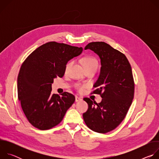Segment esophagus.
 <instances>
[{"label": "esophagus", "mask_w": 159, "mask_h": 159, "mask_svg": "<svg viewBox=\"0 0 159 159\" xmlns=\"http://www.w3.org/2000/svg\"><path fill=\"white\" fill-rule=\"evenodd\" d=\"M82 98L80 97H79V96H75V102H78V101H82Z\"/></svg>", "instance_id": "1"}]
</instances>
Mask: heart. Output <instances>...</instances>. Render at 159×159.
Returning a JSON list of instances; mask_svg holds the SVG:
<instances>
[{
    "mask_svg": "<svg viewBox=\"0 0 159 159\" xmlns=\"http://www.w3.org/2000/svg\"><path fill=\"white\" fill-rule=\"evenodd\" d=\"M69 64H70V63H68L66 65V66H65L66 69L68 66H69ZM82 64H83L84 67L89 66L93 65H98V61H97L96 59L94 57H90V56H87V57H85L82 59ZM84 87H85L84 85H80V84H77L76 85V88L78 90H79V91H82Z\"/></svg>",
    "mask_w": 159,
    "mask_h": 159,
    "instance_id": "b5f03b06",
    "label": "heart"
}]
</instances>
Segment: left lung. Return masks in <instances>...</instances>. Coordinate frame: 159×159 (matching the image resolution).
I'll return each instance as SVG.
<instances>
[{
  "label": "left lung",
  "mask_w": 159,
  "mask_h": 159,
  "mask_svg": "<svg viewBox=\"0 0 159 159\" xmlns=\"http://www.w3.org/2000/svg\"><path fill=\"white\" fill-rule=\"evenodd\" d=\"M84 49L93 50L101 59V72L92 94H99L102 99L97 103L84 98L89 107L83 118L90 129L106 133L122 122L132 103L134 83L131 67L123 53L105 42L89 43Z\"/></svg>",
  "instance_id": "8db88e82"
}]
</instances>
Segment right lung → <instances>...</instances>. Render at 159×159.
<instances>
[{
  "label": "right lung",
  "mask_w": 159,
  "mask_h": 159,
  "mask_svg": "<svg viewBox=\"0 0 159 159\" xmlns=\"http://www.w3.org/2000/svg\"><path fill=\"white\" fill-rule=\"evenodd\" d=\"M83 51L82 47L50 41L33 52L22 63L17 77V96L28 121L46 130L58 125L74 102L73 94L51 93L53 79L62 77L70 59Z\"/></svg>",
  "instance_id": "obj_1"
}]
</instances>
